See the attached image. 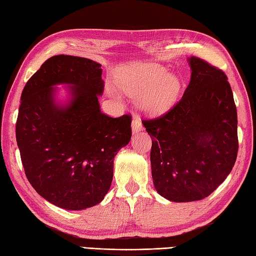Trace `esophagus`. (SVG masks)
<instances>
[{
    "label": "esophagus",
    "instance_id": "obj_1",
    "mask_svg": "<svg viewBox=\"0 0 256 256\" xmlns=\"http://www.w3.org/2000/svg\"><path fill=\"white\" fill-rule=\"evenodd\" d=\"M142 128H143V124L141 122V120H140V118L135 116L133 118V121H132V131H133V133H138V132L141 131Z\"/></svg>",
    "mask_w": 256,
    "mask_h": 256
}]
</instances>
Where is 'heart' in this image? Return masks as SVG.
<instances>
[{
	"instance_id": "obj_1",
	"label": "heart",
	"mask_w": 256,
	"mask_h": 256,
	"mask_svg": "<svg viewBox=\"0 0 256 256\" xmlns=\"http://www.w3.org/2000/svg\"><path fill=\"white\" fill-rule=\"evenodd\" d=\"M118 86L151 114H161L172 106L181 91V82L158 64H138L118 78Z\"/></svg>"
}]
</instances>
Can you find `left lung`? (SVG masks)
Instances as JSON below:
<instances>
[{
    "label": "left lung",
    "instance_id": "left-lung-1",
    "mask_svg": "<svg viewBox=\"0 0 256 256\" xmlns=\"http://www.w3.org/2000/svg\"><path fill=\"white\" fill-rule=\"evenodd\" d=\"M192 76L181 100L142 123L152 138L151 166L158 194L198 201L226 178L236 161L238 113L228 76L205 60L190 58Z\"/></svg>",
    "mask_w": 256,
    "mask_h": 256
}]
</instances>
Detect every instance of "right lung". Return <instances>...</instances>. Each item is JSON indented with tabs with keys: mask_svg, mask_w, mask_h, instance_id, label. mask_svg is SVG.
Masks as SVG:
<instances>
[{
	"mask_svg": "<svg viewBox=\"0 0 256 256\" xmlns=\"http://www.w3.org/2000/svg\"><path fill=\"white\" fill-rule=\"evenodd\" d=\"M66 82V108L52 101L53 84ZM102 68L92 60L55 55L25 84L16 120V142L28 182L42 198L65 210L100 203L113 178V160L132 136V116L100 110Z\"/></svg>",
	"mask_w": 256,
	"mask_h": 256,
	"instance_id": "add662e5",
	"label": "right lung"
}]
</instances>
